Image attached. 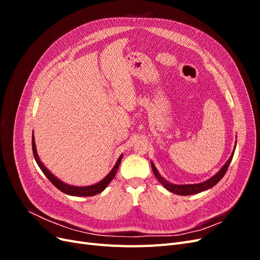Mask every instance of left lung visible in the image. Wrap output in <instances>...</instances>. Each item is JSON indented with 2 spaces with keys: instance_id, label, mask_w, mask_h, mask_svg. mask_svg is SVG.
<instances>
[{
  "instance_id": "1",
  "label": "left lung",
  "mask_w": 260,
  "mask_h": 260,
  "mask_svg": "<svg viewBox=\"0 0 260 260\" xmlns=\"http://www.w3.org/2000/svg\"><path fill=\"white\" fill-rule=\"evenodd\" d=\"M235 146H237V142H235ZM235 146H234L233 152H232V154L230 156V158L226 160V162L223 165L222 168L220 169L215 176H212L210 179L204 181V182H201V183H195V184H174V183H171V182H168L166 179H164L160 176V174L158 172V170H157V168L155 167V165L153 164V161H151L152 169H153V172H154L155 177L157 178V180H158L159 182L165 186V188H167L168 191L175 193V194H178V195H183V196L198 194V193H201L203 191L209 190V188H211L212 186H215L219 182V181L223 178V176L225 175L228 168H229V165H230V162H231V160L233 158Z\"/></svg>"
}]
</instances>
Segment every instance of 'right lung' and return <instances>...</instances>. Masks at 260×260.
Wrapping results in <instances>:
<instances>
[{"instance_id":"1","label":"right lung","mask_w":260,"mask_h":260,"mask_svg":"<svg viewBox=\"0 0 260 260\" xmlns=\"http://www.w3.org/2000/svg\"><path fill=\"white\" fill-rule=\"evenodd\" d=\"M32 152H34V156H35V159L38 164V166L40 167V169L46 176V178H48L51 182L58 188L59 191H61L62 193H65L67 195H72V196H93V195H96L101 192H103L106 188V186L111 183V181L114 179L116 172L118 170V167H119V165L121 162L122 156H123V154H121L119 156V158H118V160L116 161L114 168L109 171V174L103 180L100 181V182H98L95 184H92V185H88V186H76V185H70L65 182H62V181H60L59 179L55 177L52 172L44 166L43 162L40 159V157H39V155H38V152H37L34 133H32Z\"/></svg>"}]
</instances>
